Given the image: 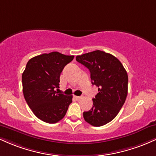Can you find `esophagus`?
I'll return each instance as SVG.
<instances>
[{"instance_id": "esophagus-1", "label": "esophagus", "mask_w": 156, "mask_h": 156, "mask_svg": "<svg viewBox=\"0 0 156 156\" xmlns=\"http://www.w3.org/2000/svg\"><path fill=\"white\" fill-rule=\"evenodd\" d=\"M83 98V97H75V99H76V100H81Z\"/></svg>"}]
</instances>
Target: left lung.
I'll list each match as a JSON object with an SVG mask.
<instances>
[{
    "mask_svg": "<svg viewBox=\"0 0 156 156\" xmlns=\"http://www.w3.org/2000/svg\"><path fill=\"white\" fill-rule=\"evenodd\" d=\"M76 60L88 69L91 83L99 87L92 108L83 113L84 119L94 127L106 125L117 116L126 100L127 71L116 57L102 51L76 56Z\"/></svg>",
    "mask_w": 156,
    "mask_h": 156,
    "instance_id": "8db88e82",
    "label": "left lung"
}]
</instances>
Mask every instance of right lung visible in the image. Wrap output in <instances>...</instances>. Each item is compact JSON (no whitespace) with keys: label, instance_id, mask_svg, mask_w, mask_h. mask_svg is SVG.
I'll list each match as a JSON object with an SVG mask.
<instances>
[{"label":"right lung","instance_id":"add662e5","mask_svg":"<svg viewBox=\"0 0 156 156\" xmlns=\"http://www.w3.org/2000/svg\"><path fill=\"white\" fill-rule=\"evenodd\" d=\"M73 57L57 51L43 54L29 59L23 73L26 102L34 114L46 123L62 119L72 102V96L59 94L55 89L59 87L61 72Z\"/></svg>","mask_w":156,"mask_h":156}]
</instances>
